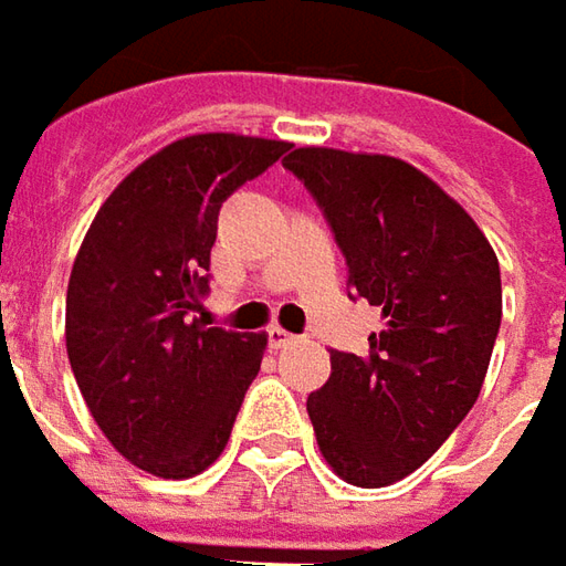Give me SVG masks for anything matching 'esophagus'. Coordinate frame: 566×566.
Returning a JSON list of instances; mask_svg holds the SVG:
<instances>
[{"label": "esophagus", "mask_w": 566, "mask_h": 566, "mask_svg": "<svg viewBox=\"0 0 566 566\" xmlns=\"http://www.w3.org/2000/svg\"><path fill=\"white\" fill-rule=\"evenodd\" d=\"M294 342H297V335L284 332V328H279V325H272V328H269V344H272V347H291Z\"/></svg>", "instance_id": "obj_1"}]
</instances>
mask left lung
Listing matches in <instances>:
<instances>
[{
	"mask_svg": "<svg viewBox=\"0 0 566 566\" xmlns=\"http://www.w3.org/2000/svg\"><path fill=\"white\" fill-rule=\"evenodd\" d=\"M294 171L347 263V297L379 306L369 354L332 350L306 398L322 458L381 489L439 451L476 403L501 328V269L476 222L436 181L391 156L294 149Z\"/></svg>",
	"mask_w": 566,
	"mask_h": 566,
	"instance_id": "obj_1",
	"label": "left lung"
}]
</instances>
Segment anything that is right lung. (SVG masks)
I'll list each match as a JSON object with an SVG mask.
<instances>
[{
    "mask_svg": "<svg viewBox=\"0 0 566 566\" xmlns=\"http://www.w3.org/2000/svg\"><path fill=\"white\" fill-rule=\"evenodd\" d=\"M291 144L197 134L112 190L74 260L71 373L112 448L163 479L203 473L228 444L265 335L193 319L209 294L219 209Z\"/></svg>",
    "mask_w": 566,
    "mask_h": 566,
    "instance_id": "obj_1",
    "label": "right lung"
}]
</instances>
